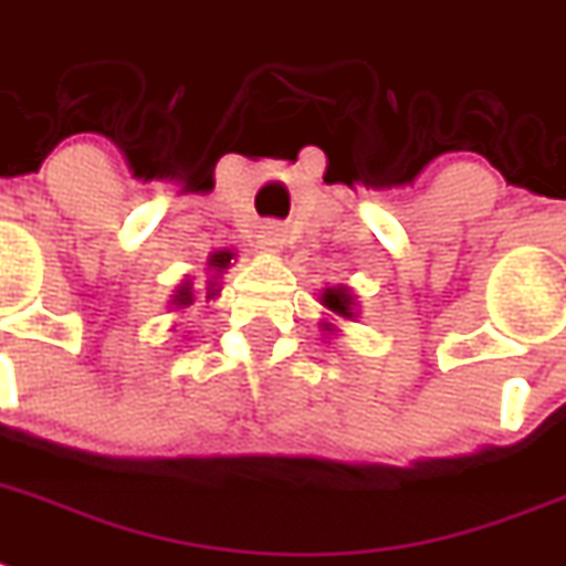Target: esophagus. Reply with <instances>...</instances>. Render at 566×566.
Masks as SVG:
<instances>
[{
	"label": "esophagus",
	"mask_w": 566,
	"mask_h": 566,
	"mask_svg": "<svg viewBox=\"0 0 566 566\" xmlns=\"http://www.w3.org/2000/svg\"><path fill=\"white\" fill-rule=\"evenodd\" d=\"M260 245L269 251H277L280 245H283V228L280 226H263V231H260Z\"/></svg>",
	"instance_id": "1"
}]
</instances>
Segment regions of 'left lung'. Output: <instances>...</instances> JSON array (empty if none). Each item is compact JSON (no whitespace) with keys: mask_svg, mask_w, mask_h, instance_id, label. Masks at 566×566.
<instances>
[{"mask_svg":"<svg viewBox=\"0 0 566 566\" xmlns=\"http://www.w3.org/2000/svg\"><path fill=\"white\" fill-rule=\"evenodd\" d=\"M349 303H353V297H349L347 289H326L324 292V306L326 310L338 312V315H353V312H349Z\"/></svg>","mask_w":566,"mask_h":566,"instance_id":"1","label":"left lung"}]
</instances>
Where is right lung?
<instances>
[{
    "label": "right lung",
    "instance_id": "right-lung-1",
    "mask_svg": "<svg viewBox=\"0 0 566 566\" xmlns=\"http://www.w3.org/2000/svg\"><path fill=\"white\" fill-rule=\"evenodd\" d=\"M228 263H231V254H228V251H219V254H213V260H210V265H217V269H226ZM190 297H193V294H190L188 289H181V292L176 294V303H179V306H188Z\"/></svg>",
    "mask_w": 566,
    "mask_h": 566
}]
</instances>
